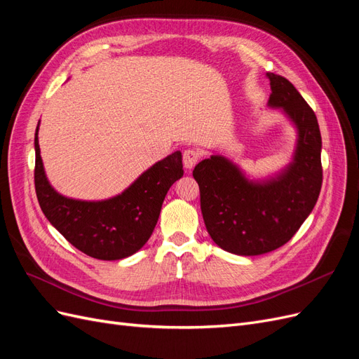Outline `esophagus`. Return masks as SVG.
<instances>
[{"mask_svg": "<svg viewBox=\"0 0 359 359\" xmlns=\"http://www.w3.org/2000/svg\"><path fill=\"white\" fill-rule=\"evenodd\" d=\"M199 157H201V154H199V151L198 149H186L184 151V154H182V163H184V168L186 169H193L194 166H196V163L199 161Z\"/></svg>", "mask_w": 359, "mask_h": 359, "instance_id": "34e87169", "label": "esophagus"}]
</instances>
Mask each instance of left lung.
Here are the masks:
<instances>
[{
	"mask_svg": "<svg viewBox=\"0 0 359 359\" xmlns=\"http://www.w3.org/2000/svg\"><path fill=\"white\" fill-rule=\"evenodd\" d=\"M266 76L268 107L278 109L297 130L292 160L274 175L257 180L222 154L199 161L193 170L206 231L217 245L238 256L285 245L313 211L322 187L318 118L286 78Z\"/></svg>",
	"mask_w": 359,
	"mask_h": 359,
	"instance_id": "left-lung-1",
	"label": "left lung"
}]
</instances>
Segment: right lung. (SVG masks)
<instances>
[{"label":"right lung","instance_id":"1","mask_svg":"<svg viewBox=\"0 0 359 359\" xmlns=\"http://www.w3.org/2000/svg\"><path fill=\"white\" fill-rule=\"evenodd\" d=\"M39 126L34 136V182L40 208L50 224L72 245L94 259L119 260L139 252L154 231L166 193L182 177L181 151L154 163L116 196L73 199L50 186L40 156Z\"/></svg>","mask_w":359,"mask_h":359}]
</instances>
